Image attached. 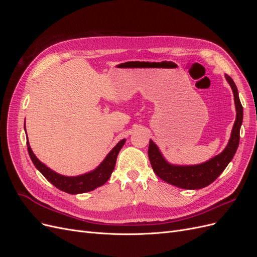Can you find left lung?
<instances>
[{"mask_svg": "<svg viewBox=\"0 0 257 257\" xmlns=\"http://www.w3.org/2000/svg\"><path fill=\"white\" fill-rule=\"evenodd\" d=\"M228 83L234 92L235 105H236V121L234 127L231 131V136L228 142L227 147L225 148L224 151L216 155L210 161L203 163L199 165L193 166H175L170 165L164 158L162 157L159 148L152 141L149 143V149H148V155L151 163L153 172L159 176L162 180L166 181L169 184L181 189L188 190H197L205 188V186L212 183L215 179L219 177L224 169L226 168L228 163L234 158L239 146L240 138V127L242 124L243 119V108L240 103L238 90L236 84L228 75H225Z\"/></svg>", "mask_w": 257, "mask_h": 257, "instance_id": "8db88e82", "label": "left lung"}]
</instances>
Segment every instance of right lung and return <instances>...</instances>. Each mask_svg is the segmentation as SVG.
Returning <instances> with one entry per match:
<instances>
[{
	"instance_id": "1",
	"label": "right lung",
	"mask_w": 257,
	"mask_h": 257,
	"mask_svg": "<svg viewBox=\"0 0 257 257\" xmlns=\"http://www.w3.org/2000/svg\"><path fill=\"white\" fill-rule=\"evenodd\" d=\"M124 143H125V139H122L121 142L116 144L113 149L108 153L102 164H100L96 169H94L89 174L78 177H65L54 173L53 170L43 164V163L35 157V154L33 153L29 145V142H27V146L30 158L32 160L33 164L49 182H51L56 188H58L61 191H64L69 194H78L90 192L106 183V181L109 179L111 173L113 172L116 157H118L119 151L121 150Z\"/></svg>"
}]
</instances>
